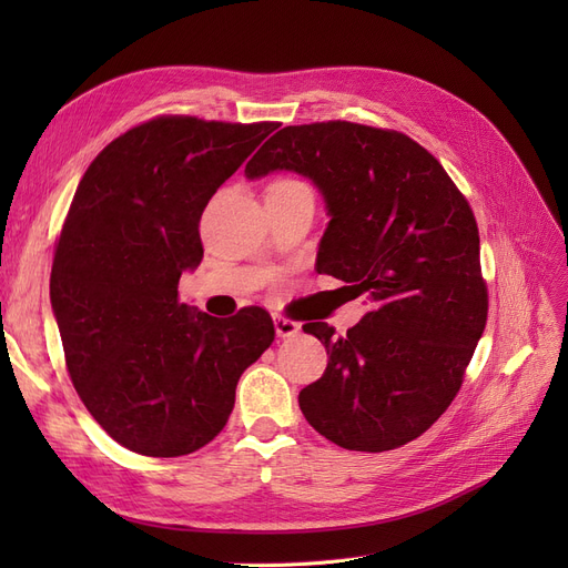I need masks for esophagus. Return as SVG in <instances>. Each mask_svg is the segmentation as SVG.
<instances>
[{
    "label": "esophagus",
    "mask_w": 568,
    "mask_h": 568,
    "mask_svg": "<svg viewBox=\"0 0 568 568\" xmlns=\"http://www.w3.org/2000/svg\"><path fill=\"white\" fill-rule=\"evenodd\" d=\"M274 332H277L280 338H291V336H296L301 332V324L294 322V320H288V317L277 315V317H274Z\"/></svg>",
    "instance_id": "obj_1"
}]
</instances>
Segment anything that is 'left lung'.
Segmentation results:
<instances>
[{
    "label": "left lung",
    "instance_id": "obj_1",
    "mask_svg": "<svg viewBox=\"0 0 568 568\" xmlns=\"http://www.w3.org/2000/svg\"><path fill=\"white\" fill-rule=\"evenodd\" d=\"M277 170L307 178L324 199L317 272L372 303L346 336L326 322L303 326L329 363L298 405L341 448H400L448 409L486 329L474 213L432 153L393 130L288 125L248 161L246 178Z\"/></svg>",
    "mask_w": 568,
    "mask_h": 568
}]
</instances>
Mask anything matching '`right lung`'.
I'll return each instance as SVG.
<instances>
[{
	"instance_id": "obj_1",
	"label": "right lung",
	"mask_w": 568,
	"mask_h": 568,
	"mask_svg": "<svg viewBox=\"0 0 568 568\" xmlns=\"http://www.w3.org/2000/svg\"><path fill=\"white\" fill-rule=\"evenodd\" d=\"M277 123L163 115L113 140L63 222L49 298L68 374L123 448L180 457L225 428L239 376L274 341L263 307L220 320L180 303L199 267V220Z\"/></svg>"
}]
</instances>
